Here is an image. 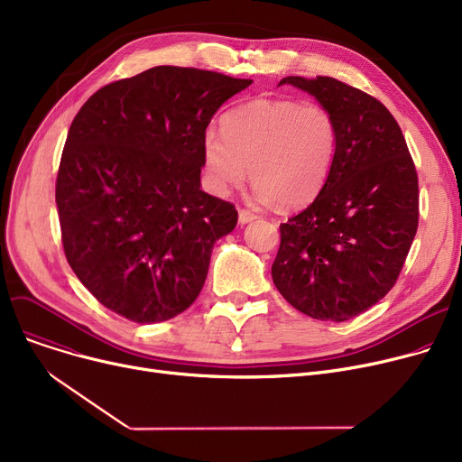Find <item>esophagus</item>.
Wrapping results in <instances>:
<instances>
[{"instance_id": "esophagus-1", "label": "esophagus", "mask_w": 462, "mask_h": 462, "mask_svg": "<svg viewBox=\"0 0 462 462\" xmlns=\"http://www.w3.org/2000/svg\"><path fill=\"white\" fill-rule=\"evenodd\" d=\"M254 218H258L256 213H253V211H249V209H239V223H241V225H247V223L254 221Z\"/></svg>"}]
</instances>
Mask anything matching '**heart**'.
<instances>
[{
	"label": "heart",
	"instance_id": "heart-1",
	"mask_svg": "<svg viewBox=\"0 0 462 462\" xmlns=\"http://www.w3.org/2000/svg\"><path fill=\"white\" fill-rule=\"evenodd\" d=\"M338 152L335 116L317 103L254 99L226 112L221 134L208 131L204 166L218 192L251 180L260 199L300 208L319 197Z\"/></svg>",
	"mask_w": 462,
	"mask_h": 462
}]
</instances>
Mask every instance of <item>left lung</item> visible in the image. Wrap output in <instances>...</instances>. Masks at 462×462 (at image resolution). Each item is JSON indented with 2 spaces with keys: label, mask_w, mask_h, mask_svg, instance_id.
<instances>
[{
  "label": "left lung",
  "mask_w": 462,
  "mask_h": 462,
  "mask_svg": "<svg viewBox=\"0 0 462 462\" xmlns=\"http://www.w3.org/2000/svg\"><path fill=\"white\" fill-rule=\"evenodd\" d=\"M338 124L331 174L298 215L279 226L272 277L282 298L317 320L345 322L395 286L420 221L414 161L392 112L331 77H286Z\"/></svg>",
  "instance_id": "left-lung-1"
}]
</instances>
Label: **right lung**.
Masks as SVG:
<instances>
[{
	"label": "right lung",
	"instance_id": "right-lung-1",
	"mask_svg": "<svg viewBox=\"0 0 462 462\" xmlns=\"http://www.w3.org/2000/svg\"><path fill=\"white\" fill-rule=\"evenodd\" d=\"M253 80L159 65L95 91L75 116L56 180L67 262L119 317H178L199 298L236 206L200 189L213 114Z\"/></svg>",
	"mask_w": 462,
	"mask_h": 462
}]
</instances>
